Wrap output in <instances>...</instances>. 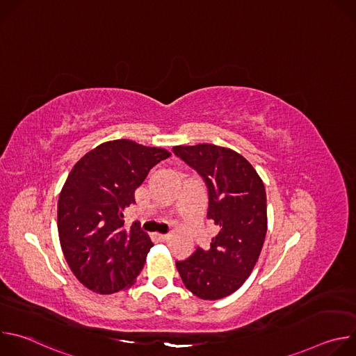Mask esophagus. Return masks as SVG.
<instances>
[{
    "label": "esophagus",
    "mask_w": 356,
    "mask_h": 356,
    "mask_svg": "<svg viewBox=\"0 0 356 356\" xmlns=\"http://www.w3.org/2000/svg\"><path fill=\"white\" fill-rule=\"evenodd\" d=\"M156 238H158L161 242H165V241H168V239H169V235H162V234H158V235H156Z\"/></svg>",
    "instance_id": "1"
}]
</instances>
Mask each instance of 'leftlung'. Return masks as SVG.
I'll use <instances>...</instances> for the list:
<instances>
[{
	"instance_id": "left-lung-1",
	"label": "left lung",
	"mask_w": 356,
	"mask_h": 356,
	"mask_svg": "<svg viewBox=\"0 0 356 356\" xmlns=\"http://www.w3.org/2000/svg\"><path fill=\"white\" fill-rule=\"evenodd\" d=\"M209 190L207 218L217 234L176 268L184 286L202 300L236 291L255 268L268 231L266 191L252 165L235 150L213 143L175 146Z\"/></svg>"
}]
</instances>
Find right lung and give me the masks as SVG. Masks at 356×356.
Here are the masks:
<instances>
[{
    "mask_svg": "<svg viewBox=\"0 0 356 356\" xmlns=\"http://www.w3.org/2000/svg\"><path fill=\"white\" fill-rule=\"evenodd\" d=\"M169 156L162 147L117 139L90 150L69 173L58 231L66 262L87 289L113 294L135 283L154 243L136 222L124 227V211L149 170Z\"/></svg>",
    "mask_w": 356,
    "mask_h": 356,
    "instance_id": "obj_1",
    "label": "right lung"
}]
</instances>
